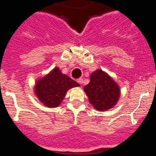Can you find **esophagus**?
I'll list each match as a JSON object with an SVG mask.
<instances>
[{
  "label": "esophagus",
  "instance_id": "esophagus-1",
  "mask_svg": "<svg viewBox=\"0 0 156 156\" xmlns=\"http://www.w3.org/2000/svg\"><path fill=\"white\" fill-rule=\"evenodd\" d=\"M77 82L79 83L80 85H82V84H83V79H82V78H79V79L77 80Z\"/></svg>",
  "mask_w": 156,
  "mask_h": 156
}]
</instances>
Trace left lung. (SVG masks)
<instances>
[{
  "mask_svg": "<svg viewBox=\"0 0 156 156\" xmlns=\"http://www.w3.org/2000/svg\"><path fill=\"white\" fill-rule=\"evenodd\" d=\"M90 103L98 111L109 110L116 104L120 89L107 74L101 70H95L90 76V81L84 87Z\"/></svg>",
  "mask_w": 156,
  "mask_h": 156,
  "instance_id": "8db88e82",
  "label": "left lung"
}]
</instances>
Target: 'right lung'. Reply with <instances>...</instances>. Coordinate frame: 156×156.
I'll return each mask as SVG.
<instances>
[{"instance_id":"right-lung-1","label":"right lung","mask_w":156,"mask_h":156,"mask_svg":"<svg viewBox=\"0 0 156 156\" xmlns=\"http://www.w3.org/2000/svg\"><path fill=\"white\" fill-rule=\"evenodd\" d=\"M80 85L55 68L46 76L36 82L35 93L43 104L48 107H56L63 101L67 90Z\"/></svg>"}]
</instances>
